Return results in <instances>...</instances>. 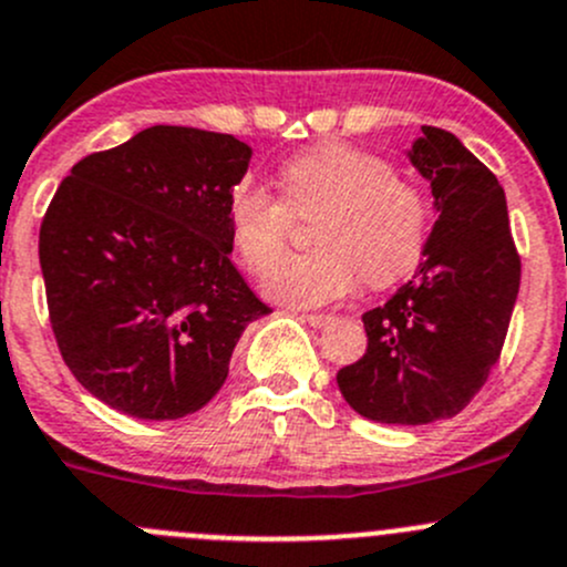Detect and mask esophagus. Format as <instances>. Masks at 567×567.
I'll return each mask as SVG.
<instances>
[{
  "label": "esophagus",
  "instance_id": "esophagus-1",
  "mask_svg": "<svg viewBox=\"0 0 567 567\" xmlns=\"http://www.w3.org/2000/svg\"><path fill=\"white\" fill-rule=\"evenodd\" d=\"M307 320L310 326H316V329H323V326H329L334 316H326V312H316V316H301Z\"/></svg>",
  "mask_w": 567,
  "mask_h": 567
}]
</instances>
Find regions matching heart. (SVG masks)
<instances>
[{
    "instance_id": "obj_1",
    "label": "heart",
    "mask_w": 567,
    "mask_h": 567,
    "mask_svg": "<svg viewBox=\"0 0 567 567\" xmlns=\"http://www.w3.org/2000/svg\"><path fill=\"white\" fill-rule=\"evenodd\" d=\"M279 188L285 204L257 183H238L230 233L244 266L260 271L284 246L292 214L319 210L311 231L319 247L272 259L262 277L266 293L282 305H329L351 293L359 277L386 288L414 271L425 251V194L375 153L323 142L279 167Z\"/></svg>"
}]
</instances>
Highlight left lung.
<instances>
[{"label":"left lung","instance_id":"1","mask_svg":"<svg viewBox=\"0 0 567 567\" xmlns=\"http://www.w3.org/2000/svg\"><path fill=\"white\" fill-rule=\"evenodd\" d=\"M409 162L436 208L425 260L384 307L364 312L368 351L337 373L348 405L384 425H427L466 409L499 359L522 282L496 175L433 125H422Z\"/></svg>","mask_w":567,"mask_h":567}]
</instances>
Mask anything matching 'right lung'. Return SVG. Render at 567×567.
Returning <instances> with one entry per match:
<instances>
[{"label":"right lung","mask_w":567,"mask_h":567,"mask_svg":"<svg viewBox=\"0 0 567 567\" xmlns=\"http://www.w3.org/2000/svg\"><path fill=\"white\" fill-rule=\"evenodd\" d=\"M251 147L153 125L73 164L40 225V271L62 359L136 420H181L221 390L268 307L233 266L230 194Z\"/></svg>","instance_id":"obj_1"}]
</instances>
